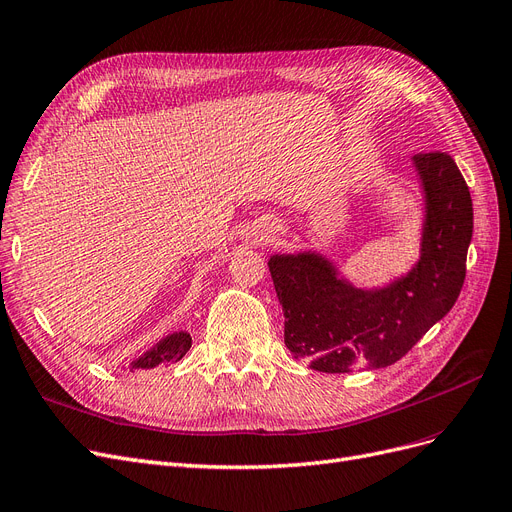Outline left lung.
<instances>
[{
    "label": "left lung",
    "instance_id": "1",
    "mask_svg": "<svg viewBox=\"0 0 512 512\" xmlns=\"http://www.w3.org/2000/svg\"><path fill=\"white\" fill-rule=\"evenodd\" d=\"M422 196L420 257L377 287H356L323 251L276 253L268 266L285 312V344L316 371L382 369L403 358L453 308L466 276L472 200L441 151L411 158Z\"/></svg>",
    "mask_w": 512,
    "mask_h": 512
}]
</instances>
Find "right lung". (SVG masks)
Instances as JSON below:
<instances>
[{
  "mask_svg": "<svg viewBox=\"0 0 512 512\" xmlns=\"http://www.w3.org/2000/svg\"><path fill=\"white\" fill-rule=\"evenodd\" d=\"M189 348H192V335L187 331H173L158 339L154 346L147 348L137 358H132L130 369H154L164 363L179 361V358L187 354Z\"/></svg>",
  "mask_w": 512,
  "mask_h": 512,
  "instance_id": "add662e5",
  "label": "right lung"
}]
</instances>
